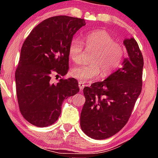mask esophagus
Returning <instances> with one entry per match:
<instances>
[{"label":"esophagus","instance_id":"1","mask_svg":"<svg viewBox=\"0 0 158 158\" xmlns=\"http://www.w3.org/2000/svg\"><path fill=\"white\" fill-rule=\"evenodd\" d=\"M78 86L80 88V90H81V91H82V90H83V89L84 88V87H85V84H84L83 82L80 81V82H78Z\"/></svg>","mask_w":158,"mask_h":158}]
</instances>
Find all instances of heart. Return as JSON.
<instances>
[{
  "instance_id": "b5f03b06",
  "label": "heart",
  "mask_w": 158,
  "mask_h": 158,
  "mask_svg": "<svg viewBox=\"0 0 158 158\" xmlns=\"http://www.w3.org/2000/svg\"><path fill=\"white\" fill-rule=\"evenodd\" d=\"M85 47L94 52L88 65L73 69L70 75L74 78L86 82L96 79L101 74L106 77L116 70L122 63L124 49L112 36L103 30H97L86 34L84 38ZM83 52V44L78 39H73L69 45V55L75 63H79Z\"/></svg>"
}]
</instances>
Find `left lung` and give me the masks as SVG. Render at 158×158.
I'll return each instance as SVG.
<instances>
[{
  "instance_id": "1",
  "label": "left lung",
  "mask_w": 158,
  "mask_h": 158,
  "mask_svg": "<svg viewBox=\"0 0 158 158\" xmlns=\"http://www.w3.org/2000/svg\"><path fill=\"white\" fill-rule=\"evenodd\" d=\"M127 57L122 67L101 82L83 88L85 102L81 127L94 139H104L118 132L128 122L142 91L144 60L137 42L126 39Z\"/></svg>"
}]
</instances>
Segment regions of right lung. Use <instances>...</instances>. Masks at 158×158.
<instances>
[{
  "label": "right lung",
  "mask_w": 158,
  "mask_h": 158,
  "mask_svg": "<svg viewBox=\"0 0 158 158\" xmlns=\"http://www.w3.org/2000/svg\"><path fill=\"white\" fill-rule=\"evenodd\" d=\"M85 25L83 19L53 16L39 23L23 42L15 73L16 95L21 114L34 126L54 124L63 101L79 92L76 79L61 78L53 83L52 76L68 73L69 45Z\"/></svg>",
  "instance_id": "1"
}]
</instances>
